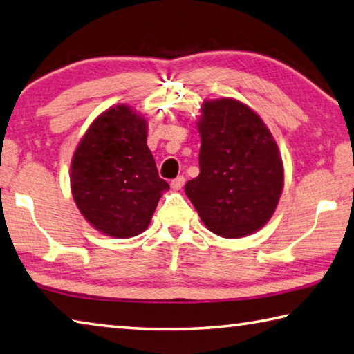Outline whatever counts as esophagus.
<instances>
[{"instance_id": "1", "label": "esophagus", "mask_w": 354, "mask_h": 354, "mask_svg": "<svg viewBox=\"0 0 354 354\" xmlns=\"http://www.w3.org/2000/svg\"><path fill=\"white\" fill-rule=\"evenodd\" d=\"M184 183H185V178L184 176H178V178H175V179H171V187L175 189V190H179L184 185Z\"/></svg>"}]
</instances>
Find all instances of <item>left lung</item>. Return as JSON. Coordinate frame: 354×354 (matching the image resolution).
Segmentation results:
<instances>
[{"label":"left lung","instance_id":"obj_1","mask_svg":"<svg viewBox=\"0 0 354 354\" xmlns=\"http://www.w3.org/2000/svg\"><path fill=\"white\" fill-rule=\"evenodd\" d=\"M199 175L185 195L212 232L240 239L265 226L283 189V164L263 120L234 99L204 102Z\"/></svg>","mask_w":354,"mask_h":354}]
</instances>
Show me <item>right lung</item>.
Segmentation results:
<instances>
[{
  "label": "right lung",
  "instance_id": "right-lung-1",
  "mask_svg": "<svg viewBox=\"0 0 354 354\" xmlns=\"http://www.w3.org/2000/svg\"><path fill=\"white\" fill-rule=\"evenodd\" d=\"M71 189L82 215L114 239H130L149 227L162 190L147 147V124L125 105L95 119L74 153Z\"/></svg>",
  "mask_w": 354,
  "mask_h": 354
}]
</instances>
